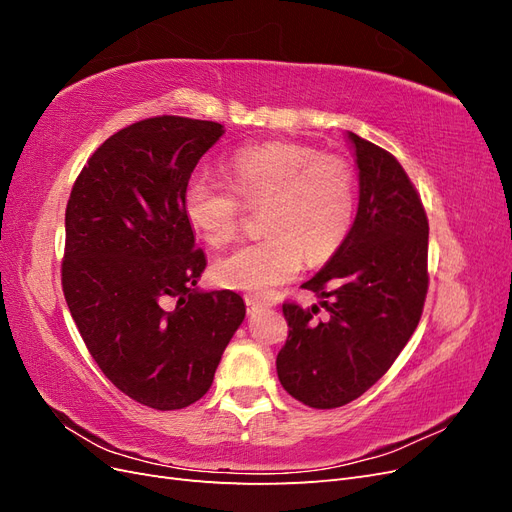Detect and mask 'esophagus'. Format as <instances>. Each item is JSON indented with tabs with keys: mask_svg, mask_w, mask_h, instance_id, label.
I'll return each instance as SVG.
<instances>
[{
	"mask_svg": "<svg viewBox=\"0 0 512 512\" xmlns=\"http://www.w3.org/2000/svg\"><path fill=\"white\" fill-rule=\"evenodd\" d=\"M245 305H247V314H250V316H254V314L262 312V309L267 307V303H265V301L254 299V297H245Z\"/></svg>",
	"mask_w": 512,
	"mask_h": 512,
	"instance_id": "34e87169",
	"label": "esophagus"
}]
</instances>
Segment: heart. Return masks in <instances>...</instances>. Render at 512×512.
I'll return each instance as SVG.
<instances>
[{"mask_svg": "<svg viewBox=\"0 0 512 512\" xmlns=\"http://www.w3.org/2000/svg\"><path fill=\"white\" fill-rule=\"evenodd\" d=\"M229 185L194 173L183 188V213L211 245L237 237L243 205H260L267 237L245 243L215 265L226 288L269 294L309 262L331 258L348 237L356 209V179L346 158L301 143L271 141L239 149L228 160Z\"/></svg>", "mask_w": 512, "mask_h": 512, "instance_id": "b5f03b06", "label": "heart"}]
</instances>
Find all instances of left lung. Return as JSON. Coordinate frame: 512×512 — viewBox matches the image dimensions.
Masks as SVG:
<instances>
[{"label": "left lung", "instance_id": "obj_1", "mask_svg": "<svg viewBox=\"0 0 512 512\" xmlns=\"http://www.w3.org/2000/svg\"><path fill=\"white\" fill-rule=\"evenodd\" d=\"M359 209L344 243L303 288L320 305L284 303L288 339L277 378L301 404L331 410L374 386L412 337L427 297L429 224L421 196L389 151L348 132ZM330 316L317 320L319 307Z\"/></svg>", "mask_w": 512, "mask_h": 512}]
</instances>
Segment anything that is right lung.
I'll list each match as a JSON object with an SVG mask.
<instances>
[{
  "instance_id": "add662e5",
  "label": "right lung",
  "mask_w": 512,
  "mask_h": 512,
  "mask_svg": "<svg viewBox=\"0 0 512 512\" xmlns=\"http://www.w3.org/2000/svg\"><path fill=\"white\" fill-rule=\"evenodd\" d=\"M222 123L162 115L119 130L76 177L61 286L83 342L121 393L156 410L203 397L245 318L232 290H198L207 267L183 188Z\"/></svg>"
}]
</instances>
